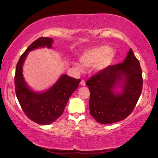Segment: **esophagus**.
<instances>
[{
    "instance_id": "1",
    "label": "esophagus",
    "mask_w": 158,
    "mask_h": 158,
    "mask_svg": "<svg viewBox=\"0 0 158 158\" xmlns=\"http://www.w3.org/2000/svg\"><path fill=\"white\" fill-rule=\"evenodd\" d=\"M80 84H81V86H84V85H85V82L84 80H81V82H80Z\"/></svg>"
}]
</instances>
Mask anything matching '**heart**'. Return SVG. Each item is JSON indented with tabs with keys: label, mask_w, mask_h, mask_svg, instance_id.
I'll return each instance as SVG.
<instances>
[{
	"label": "heart",
	"mask_w": 158,
	"mask_h": 158,
	"mask_svg": "<svg viewBox=\"0 0 158 158\" xmlns=\"http://www.w3.org/2000/svg\"><path fill=\"white\" fill-rule=\"evenodd\" d=\"M79 60L85 68L97 66L98 70H105L114 62L115 54L110 47L101 46L83 52L80 56ZM74 65L81 70L82 66L80 64L75 63Z\"/></svg>",
	"instance_id": "b5f03b06"
}]
</instances>
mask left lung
Returning a JSON list of instances; mask_svg holds the SVG:
<instances>
[{
	"instance_id": "left-lung-1",
	"label": "left lung",
	"mask_w": 158,
	"mask_h": 158,
	"mask_svg": "<svg viewBox=\"0 0 158 158\" xmlns=\"http://www.w3.org/2000/svg\"><path fill=\"white\" fill-rule=\"evenodd\" d=\"M90 90V114L101 124L123 121L132 113L142 90L139 61L132 49L123 63L101 70L86 81ZM122 89L120 92L115 90Z\"/></svg>"
}]
</instances>
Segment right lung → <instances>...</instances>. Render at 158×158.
Masks as SVG:
<instances>
[{"mask_svg": "<svg viewBox=\"0 0 158 158\" xmlns=\"http://www.w3.org/2000/svg\"><path fill=\"white\" fill-rule=\"evenodd\" d=\"M52 37H40L21 56L16 67L15 93L22 110L31 121L40 125H49L63 114L69 98L75 91L80 79L62 74L50 89L44 92H35L26 84L23 77V64L28 52L37 48H52Z\"/></svg>", "mask_w": 158, "mask_h": 158, "instance_id": "1", "label": "right lung"}]
</instances>
